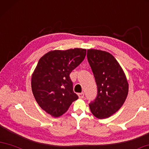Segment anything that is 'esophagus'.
I'll use <instances>...</instances> for the list:
<instances>
[{
    "label": "esophagus",
    "mask_w": 149,
    "mask_h": 149,
    "mask_svg": "<svg viewBox=\"0 0 149 149\" xmlns=\"http://www.w3.org/2000/svg\"><path fill=\"white\" fill-rule=\"evenodd\" d=\"M78 97H79V98H80V99L84 98V93H78Z\"/></svg>",
    "instance_id": "34e87169"
}]
</instances>
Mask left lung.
I'll list each match as a JSON object with an SVG mask.
<instances>
[{
    "label": "left lung",
    "instance_id": "1",
    "mask_svg": "<svg viewBox=\"0 0 149 149\" xmlns=\"http://www.w3.org/2000/svg\"><path fill=\"white\" fill-rule=\"evenodd\" d=\"M87 60L97 87V95L89 103L94 116L105 119L122 107L128 95L129 84L119 62L110 53L87 49Z\"/></svg>",
    "mask_w": 149,
    "mask_h": 149
}]
</instances>
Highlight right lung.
Segmentation results:
<instances>
[{"label": "right lung", "instance_id": "obj_1", "mask_svg": "<svg viewBox=\"0 0 149 149\" xmlns=\"http://www.w3.org/2000/svg\"><path fill=\"white\" fill-rule=\"evenodd\" d=\"M86 55V49L82 48L53 50L39 60L32 75V91L40 107L52 117L64 114L78 99L70 74Z\"/></svg>", "mask_w": 149, "mask_h": 149}]
</instances>
